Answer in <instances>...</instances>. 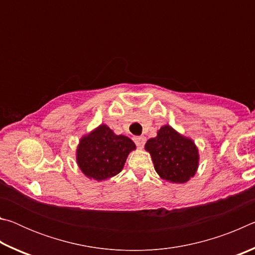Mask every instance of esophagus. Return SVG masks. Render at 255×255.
I'll use <instances>...</instances> for the list:
<instances>
[{
  "label": "esophagus",
  "mask_w": 255,
  "mask_h": 255,
  "mask_svg": "<svg viewBox=\"0 0 255 255\" xmlns=\"http://www.w3.org/2000/svg\"><path fill=\"white\" fill-rule=\"evenodd\" d=\"M133 141H135L138 147L141 148L144 146V144H145L146 138L144 136H136V137H133Z\"/></svg>",
  "instance_id": "1"
}]
</instances>
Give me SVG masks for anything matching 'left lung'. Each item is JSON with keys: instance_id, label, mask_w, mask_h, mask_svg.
Returning a JSON list of instances; mask_svg holds the SVG:
<instances>
[{"instance_id": "left-lung-1", "label": "left lung", "mask_w": 255, "mask_h": 255, "mask_svg": "<svg viewBox=\"0 0 255 255\" xmlns=\"http://www.w3.org/2000/svg\"><path fill=\"white\" fill-rule=\"evenodd\" d=\"M145 148L162 179L184 183L195 175L199 159L197 147L191 139L179 135L170 126L159 129L156 137L147 140Z\"/></svg>"}]
</instances>
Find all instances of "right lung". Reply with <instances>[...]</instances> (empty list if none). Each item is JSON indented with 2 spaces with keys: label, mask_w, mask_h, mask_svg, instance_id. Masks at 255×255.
<instances>
[{
  "label": "right lung",
  "mask_w": 255,
  "mask_h": 255,
  "mask_svg": "<svg viewBox=\"0 0 255 255\" xmlns=\"http://www.w3.org/2000/svg\"><path fill=\"white\" fill-rule=\"evenodd\" d=\"M135 147L130 138L116 135L109 127L101 125L81 139L77 148V164L89 178L106 180L123 170L128 154Z\"/></svg>",
  "instance_id": "add662e5"
}]
</instances>
